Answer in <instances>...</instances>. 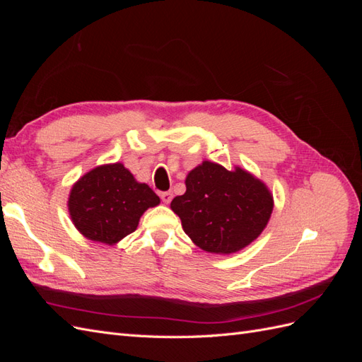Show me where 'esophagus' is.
<instances>
[{"label": "esophagus", "mask_w": 362, "mask_h": 362, "mask_svg": "<svg viewBox=\"0 0 362 362\" xmlns=\"http://www.w3.org/2000/svg\"><path fill=\"white\" fill-rule=\"evenodd\" d=\"M160 198H161V201H163L164 204H170V201H172V198H173V194H172L170 192H163V193L160 194Z\"/></svg>", "instance_id": "esophagus-1"}]
</instances>
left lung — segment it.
Instances as JSON below:
<instances>
[{"label":"left lung","instance_id":"8db88e82","mask_svg":"<svg viewBox=\"0 0 362 362\" xmlns=\"http://www.w3.org/2000/svg\"><path fill=\"white\" fill-rule=\"evenodd\" d=\"M170 208L184 233L210 254L242 250L264 231L273 211V194L250 172L202 161L185 178V193Z\"/></svg>","mask_w":362,"mask_h":362}]
</instances>
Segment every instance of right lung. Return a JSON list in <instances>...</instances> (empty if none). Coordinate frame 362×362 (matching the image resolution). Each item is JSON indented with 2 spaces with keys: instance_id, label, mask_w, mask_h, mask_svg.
<instances>
[{
  "instance_id": "add662e5",
  "label": "right lung",
  "mask_w": 362,
  "mask_h": 362,
  "mask_svg": "<svg viewBox=\"0 0 362 362\" xmlns=\"http://www.w3.org/2000/svg\"><path fill=\"white\" fill-rule=\"evenodd\" d=\"M158 204L148 184L139 182L122 163H110L93 168L72 185L68 210L80 234L112 246L134 233L141 214Z\"/></svg>"
}]
</instances>
